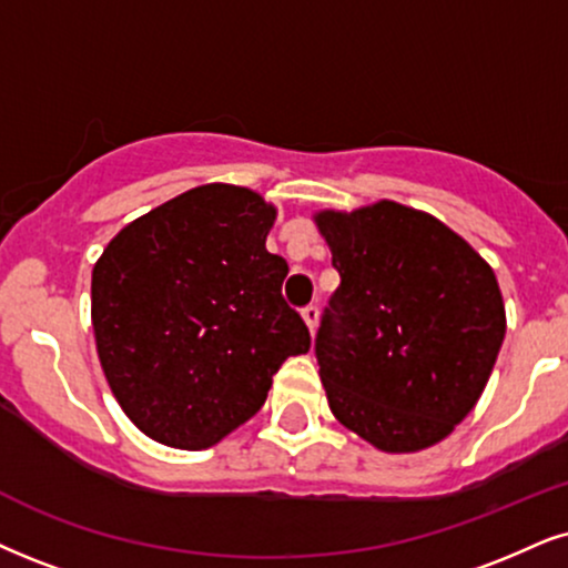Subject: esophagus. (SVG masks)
Returning a JSON list of instances; mask_svg holds the SVG:
<instances>
[{
    "mask_svg": "<svg viewBox=\"0 0 568 568\" xmlns=\"http://www.w3.org/2000/svg\"><path fill=\"white\" fill-rule=\"evenodd\" d=\"M303 321L307 324V328H311V334L316 332V326H318V307L316 305H307L305 311H303Z\"/></svg>",
    "mask_w": 568,
    "mask_h": 568,
    "instance_id": "obj_1",
    "label": "esophagus"
}]
</instances>
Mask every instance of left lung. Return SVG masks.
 Instances as JSON below:
<instances>
[{
  "mask_svg": "<svg viewBox=\"0 0 568 568\" xmlns=\"http://www.w3.org/2000/svg\"><path fill=\"white\" fill-rule=\"evenodd\" d=\"M339 286L316 337L328 408L382 453L437 445L487 387L506 305L495 271L424 210H318Z\"/></svg>",
  "mask_w": 568,
  "mask_h": 568,
  "instance_id": "1",
  "label": "left lung"
}]
</instances>
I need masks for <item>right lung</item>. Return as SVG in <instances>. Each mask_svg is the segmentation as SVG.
<instances>
[{
    "label": "right lung",
    "mask_w": 568,
    "mask_h": 568,
    "mask_svg": "<svg viewBox=\"0 0 568 568\" xmlns=\"http://www.w3.org/2000/svg\"><path fill=\"white\" fill-rule=\"evenodd\" d=\"M276 207L247 186L202 184L139 215L91 271L104 379L139 432L205 450L250 422L290 355L311 349L265 250Z\"/></svg>",
    "instance_id": "right-lung-1"
}]
</instances>
